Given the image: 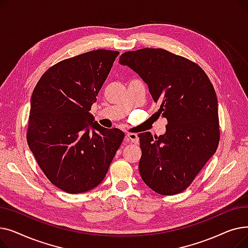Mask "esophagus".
I'll return each instance as SVG.
<instances>
[{"label": "esophagus", "instance_id": "34e87169", "mask_svg": "<svg viewBox=\"0 0 248 248\" xmlns=\"http://www.w3.org/2000/svg\"><path fill=\"white\" fill-rule=\"evenodd\" d=\"M125 139L129 142H134V144H139V137L137 134H127L125 136Z\"/></svg>", "mask_w": 248, "mask_h": 248}]
</instances>
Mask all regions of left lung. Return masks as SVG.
<instances>
[{"instance_id": "obj_1", "label": "left lung", "mask_w": 248, "mask_h": 248, "mask_svg": "<svg viewBox=\"0 0 248 248\" xmlns=\"http://www.w3.org/2000/svg\"><path fill=\"white\" fill-rule=\"evenodd\" d=\"M120 63L137 72L149 87L166 133L139 134L142 181L161 195L186 190L217 150L218 100L209 77L195 62L162 48L127 51Z\"/></svg>"}]
</instances>
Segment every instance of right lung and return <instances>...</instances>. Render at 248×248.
I'll use <instances>...</instances> for the list:
<instances>
[{
	"mask_svg": "<svg viewBox=\"0 0 248 248\" xmlns=\"http://www.w3.org/2000/svg\"><path fill=\"white\" fill-rule=\"evenodd\" d=\"M119 51L98 49L44 72L31 97L28 146L52 184L69 194L95 188L124 134L99 125L89 110Z\"/></svg>",
	"mask_w": 248,
	"mask_h": 248,
	"instance_id": "add662e5",
	"label": "right lung"
}]
</instances>
